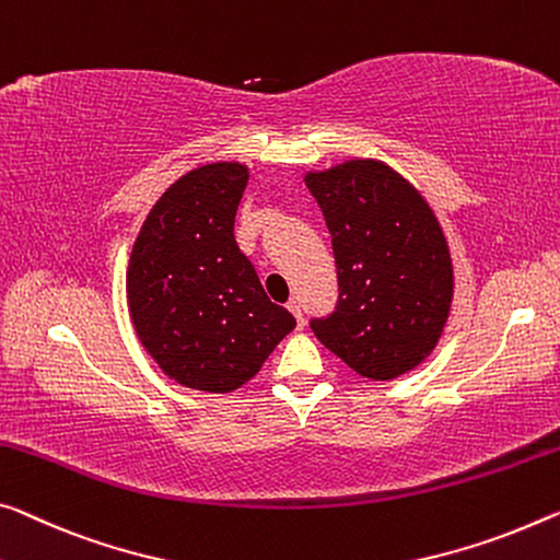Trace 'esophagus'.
Here are the masks:
<instances>
[{"mask_svg":"<svg viewBox=\"0 0 560 560\" xmlns=\"http://www.w3.org/2000/svg\"><path fill=\"white\" fill-rule=\"evenodd\" d=\"M288 310H290L292 315H295V320H298V328H303V325H305V317H303V307H300L298 300H290V303H288Z\"/></svg>","mask_w":560,"mask_h":560,"instance_id":"34e87169","label":"esophagus"}]
</instances>
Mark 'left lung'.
I'll return each mask as SVG.
<instances>
[{
  "instance_id": "left-lung-1",
  "label": "left lung",
  "mask_w": 560,
  "mask_h": 560,
  "mask_svg": "<svg viewBox=\"0 0 560 560\" xmlns=\"http://www.w3.org/2000/svg\"><path fill=\"white\" fill-rule=\"evenodd\" d=\"M330 230L338 300L313 317L315 338L363 377L390 381L441 338L453 265L433 210L398 172L352 160L307 175Z\"/></svg>"
}]
</instances>
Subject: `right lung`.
<instances>
[{"mask_svg":"<svg viewBox=\"0 0 560 560\" xmlns=\"http://www.w3.org/2000/svg\"><path fill=\"white\" fill-rule=\"evenodd\" d=\"M245 185L247 167L237 162L179 177L144 220L127 270L137 338L170 377L205 393L250 381L295 328L237 247Z\"/></svg>","mask_w":560,"mask_h":560,"instance_id":"obj_1","label":"right lung"}]
</instances>
